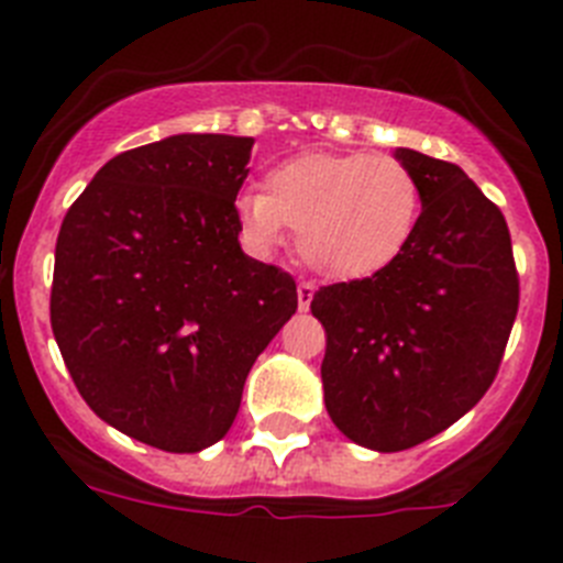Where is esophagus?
<instances>
[{"label":"esophagus","instance_id":"1","mask_svg":"<svg viewBox=\"0 0 563 563\" xmlns=\"http://www.w3.org/2000/svg\"><path fill=\"white\" fill-rule=\"evenodd\" d=\"M312 296H316V285L312 282H298V310H310Z\"/></svg>","mask_w":563,"mask_h":563}]
</instances>
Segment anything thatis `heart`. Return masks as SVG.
Listing matches in <instances>:
<instances>
[{
    "instance_id": "b5f03b06",
    "label": "heart",
    "mask_w": 563,
    "mask_h": 563,
    "mask_svg": "<svg viewBox=\"0 0 563 563\" xmlns=\"http://www.w3.org/2000/svg\"><path fill=\"white\" fill-rule=\"evenodd\" d=\"M265 188L236 200L251 247L273 251L292 228L305 265L335 282L386 271L409 247L422 211L415 172L391 154H301L273 168Z\"/></svg>"
}]
</instances>
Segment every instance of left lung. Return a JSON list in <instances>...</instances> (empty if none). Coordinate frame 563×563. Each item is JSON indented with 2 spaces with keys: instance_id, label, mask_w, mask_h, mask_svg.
Instances as JSON below:
<instances>
[{
  "instance_id": "obj_1",
  "label": "left lung",
  "mask_w": 563,
  "mask_h": 563,
  "mask_svg": "<svg viewBox=\"0 0 563 563\" xmlns=\"http://www.w3.org/2000/svg\"><path fill=\"white\" fill-rule=\"evenodd\" d=\"M422 211L386 271L312 296L327 330L321 363L332 422L363 449L391 454L454 426L482 400L519 310L510 231L460 166L397 148Z\"/></svg>"
}]
</instances>
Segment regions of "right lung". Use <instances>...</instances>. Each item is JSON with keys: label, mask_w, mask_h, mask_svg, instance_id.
Here are the masks:
<instances>
[{"label": "right lung", "mask_w": 563, "mask_h": 563, "mask_svg": "<svg viewBox=\"0 0 563 563\" xmlns=\"http://www.w3.org/2000/svg\"><path fill=\"white\" fill-rule=\"evenodd\" d=\"M253 137L172 134L118 154L69 206L49 324L87 406L152 449L233 426L247 372L298 307L290 273L239 247Z\"/></svg>", "instance_id": "right-lung-1"}]
</instances>
